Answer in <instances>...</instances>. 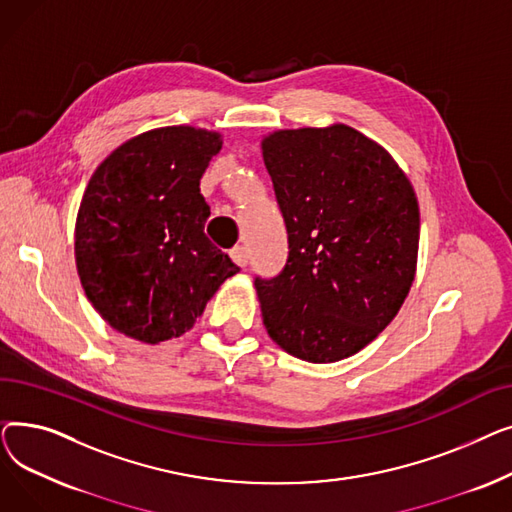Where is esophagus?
Wrapping results in <instances>:
<instances>
[{
  "label": "esophagus",
  "mask_w": 512,
  "mask_h": 512,
  "mask_svg": "<svg viewBox=\"0 0 512 512\" xmlns=\"http://www.w3.org/2000/svg\"><path fill=\"white\" fill-rule=\"evenodd\" d=\"M230 257L234 259L236 265L245 267L249 263V249L245 245H236L232 251H230Z\"/></svg>",
  "instance_id": "34e87169"
}]
</instances>
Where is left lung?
I'll return each instance as SVG.
<instances>
[{
	"label": "left lung",
	"instance_id": "8db88e82",
	"mask_svg": "<svg viewBox=\"0 0 512 512\" xmlns=\"http://www.w3.org/2000/svg\"><path fill=\"white\" fill-rule=\"evenodd\" d=\"M261 149L288 234L282 272L255 278L267 334L303 361L351 357L415 280L413 186L386 149L344 124L278 130Z\"/></svg>",
	"mask_w": 512,
	"mask_h": 512
}]
</instances>
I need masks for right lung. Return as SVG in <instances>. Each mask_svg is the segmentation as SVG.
<instances>
[{
    "label": "right lung",
    "mask_w": 512,
    "mask_h": 512,
    "mask_svg": "<svg viewBox=\"0 0 512 512\" xmlns=\"http://www.w3.org/2000/svg\"><path fill=\"white\" fill-rule=\"evenodd\" d=\"M218 132L168 126L120 145L95 170L76 218L87 299L114 330L157 344L195 326L240 267L205 236L201 176Z\"/></svg>",
    "instance_id": "right-lung-1"
}]
</instances>
